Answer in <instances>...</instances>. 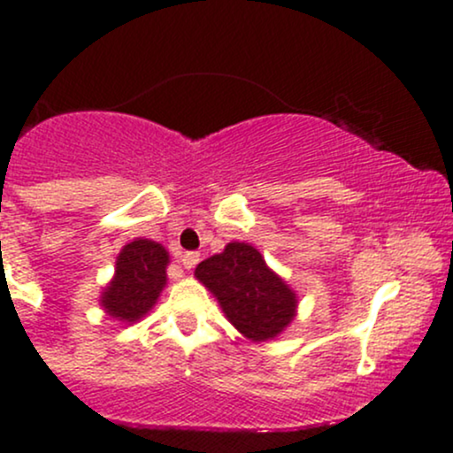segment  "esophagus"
Segmentation results:
<instances>
[{
    "mask_svg": "<svg viewBox=\"0 0 453 453\" xmlns=\"http://www.w3.org/2000/svg\"><path fill=\"white\" fill-rule=\"evenodd\" d=\"M198 261H200V253H194V250H189V253L183 255L180 264H183L188 270H192V268H196V264H198Z\"/></svg>",
    "mask_w": 453,
    "mask_h": 453,
    "instance_id": "obj_1",
    "label": "esophagus"
}]
</instances>
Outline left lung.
<instances>
[{
    "mask_svg": "<svg viewBox=\"0 0 453 453\" xmlns=\"http://www.w3.org/2000/svg\"><path fill=\"white\" fill-rule=\"evenodd\" d=\"M196 277L216 295L235 329L255 342L274 338L295 319V292L244 242H231L225 253L200 261Z\"/></svg>",
    "mask_w": 453,
    "mask_h": 453,
    "instance_id": "1",
    "label": "left lung"
}]
</instances>
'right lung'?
Here are the masks:
<instances>
[{"label":"right lung","mask_w":453,"mask_h":453,"mask_svg":"<svg viewBox=\"0 0 453 453\" xmlns=\"http://www.w3.org/2000/svg\"><path fill=\"white\" fill-rule=\"evenodd\" d=\"M167 253L150 240L126 244L115 264V277L102 295V305L113 319L134 323L157 303L165 286Z\"/></svg>","instance_id":"1"}]
</instances>
